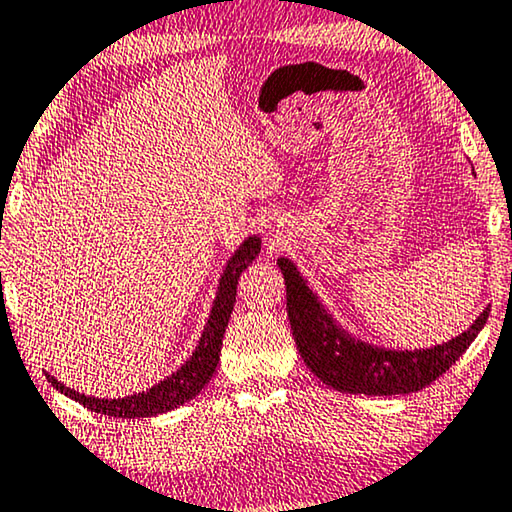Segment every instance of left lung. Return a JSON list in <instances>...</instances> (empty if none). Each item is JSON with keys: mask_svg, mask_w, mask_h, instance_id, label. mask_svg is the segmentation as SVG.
<instances>
[{"mask_svg": "<svg viewBox=\"0 0 512 512\" xmlns=\"http://www.w3.org/2000/svg\"><path fill=\"white\" fill-rule=\"evenodd\" d=\"M278 266L285 278L287 318L299 355L315 378L338 392L394 397L422 390L464 355L487 322L489 308L469 329L445 343L431 348H385L345 329L290 257H278Z\"/></svg>", "mask_w": 512, "mask_h": 512, "instance_id": "8db88e82", "label": "left lung"}]
</instances>
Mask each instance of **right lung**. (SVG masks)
<instances>
[{"label":"right lung","mask_w":512,"mask_h":512,"mask_svg":"<svg viewBox=\"0 0 512 512\" xmlns=\"http://www.w3.org/2000/svg\"><path fill=\"white\" fill-rule=\"evenodd\" d=\"M259 250H262V239H259L257 234H250L248 239H243L241 246L234 250L232 257L227 259L225 269L220 273L211 313H208L204 331H201L192 355L187 357L171 376L160 380V383H155L153 387H148L146 392H134L118 399H102L71 390V387L60 383V380L50 376V373H46L48 383L53 385L55 390H60L64 397L78 401L81 406L95 410V413L109 417H127V420L169 413V410L192 401L208 383H211L213 373L218 369L222 338H225L227 322L232 318L236 304V285H239L241 273L255 262Z\"/></svg>","instance_id":"right-lung-1"}]
</instances>
